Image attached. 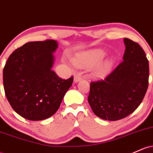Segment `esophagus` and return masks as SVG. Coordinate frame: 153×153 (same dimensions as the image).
I'll use <instances>...</instances> for the list:
<instances>
[{"instance_id":"34e87169","label":"esophagus","mask_w":153,"mask_h":153,"mask_svg":"<svg viewBox=\"0 0 153 153\" xmlns=\"http://www.w3.org/2000/svg\"><path fill=\"white\" fill-rule=\"evenodd\" d=\"M81 79H82V76H81V75H80V73L75 75V76H74V81L75 82L80 81V80H81Z\"/></svg>"}]
</instances>
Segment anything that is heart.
Segmentation results:
<instances>
[{"label":"heart","mask_w":153,"mask_h":153,"mask_svg":"<svg viewBox=\"0 0 153 153\" xmlns=\"http://www.w3.org/2000/svg\"><path fill=\"white\" fill-rule=\"evenodd\" d=\"M103 57L104 54L101 51H91L75 56L73 59V63L79 68H91L98 65L102 61ZM111 66L112 62L111 61H107L99 65L95 70L96 75L98 77L103 76L109 71Z\"/></svg>","instance_id":"obj_1"}]
</instances>
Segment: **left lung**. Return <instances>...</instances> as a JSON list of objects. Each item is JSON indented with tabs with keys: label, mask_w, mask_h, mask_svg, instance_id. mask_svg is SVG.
<instances>
[{
	"label": "left lung",
	"mask_w": 153,
	"mask_h": 153,
	"mask_svg": "<svg viewBox=\"0 0 153 153\" xmlns=\"http://www.w3.org/2000/svg\"><path fill=\"white\" fill-rule=\"evenodd\" d=\"M123 60L103 80L91 82L88 100L94 113L116 121L131 114L140 106L148 88L149 62L138 43L124 38Z\"/></svg>",
	"instance_id": "obj_1"
}]
</instances>
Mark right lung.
<instances>
[{
  "label": "right lung",
  "mask_w": 153,
  "mask_h": 153,
  "mask_svg": "<svg viewBox=\"0 0 153 153\" xmlns=\"http://www.w3.org/2000/svg\"><path fill=\"white\" fill-rule=\"evenodd\" d=\"M55 40L31 42L8 57L3 72V87L8 102L21 117L39 121L58 110L73 76L59 78L52 70Z\"/></svg>",
  "instance_id": "right-lung-1"
}]
</instances>
